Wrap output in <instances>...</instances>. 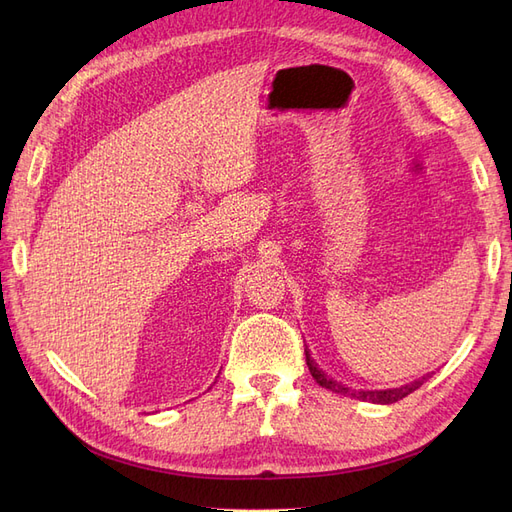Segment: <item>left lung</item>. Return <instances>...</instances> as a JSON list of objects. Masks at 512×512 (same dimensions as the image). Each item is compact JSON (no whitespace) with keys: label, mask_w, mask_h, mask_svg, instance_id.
I'll use <instances>...</instances> for the list:
<instances>
[{"label":"left lung","mask_w":512,"mask_h":512,"mask_svg":"<svg viewBox=\"0 0 512 512\" xmlns=\"http://www.w3.org/2000/svg\"><path fill=\"white\" fill-rule=\"evenodd\" d=\"M305 361H307V367H309V374H312V376H314V380H316L320 386H324V389H331V391H335V393L350 395V397L363 399V401H374V404H395V401L404 399V397H408L410 393H414V391L418 389V386H421V384L429 378V374H427V376L418 378V380H414V382H410V384L399 386V389H384V391H352V389H348V386H342L339 382L331 380L329 376H324L322 371L318 369V365L312 361V356H309V352H307V350H305Z\"/></svg>","instance_id":"left-lung-1"}]
</instances>
